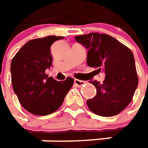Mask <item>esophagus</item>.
<instances>
[{
	"mask_svg": "<svg viewBox=\"0 0 148 148\" xmlns=\"http://www.w3.org/2000/svg\"><path fill=\"white\" fill-rule=\"evenodd\" d=\"M74 83L75 85H77L78 87H81V86H83L84 84H85V82L84 81H82V80H79V79H74Z\"/></svg>",
	"mask_w": 148,
	"mask_h": 148,
	"instance_id": "1",
	"label": "esophagus"
}]
</instances>
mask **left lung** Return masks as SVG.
<instances>
[{
    "instance_id": "8db88e82",
    "label": "left lung",
    "mask_w": 148,
    "mask_h": 148,
    "mask_svg": "<svg viewBox=\"0 0 148 148\" xmlns=\"http://www.w3.org/2000/svg\"><path fill=\"white\" fill-rule=\"evenodd\" d=\"M75 40L88 50V65L106 74L102 84L91 82L97 94L87 101L88 108L96 115L104 117L118 115L131 102L138 84L133 52L105 33L79 35Z\"/></svg>"
}]
</instances>
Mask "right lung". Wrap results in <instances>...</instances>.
<instances>
[{
  "label": "right lung",
  "mask_w": 148,
  "mask_h": 148,
  "mask_svg": "<svg viewBox=\"0 0 148 148\" xmlns=\"http://www.w3.org/2000/svg\"><path fill=\"white\" fill-rule=\"evenodd\" d=\"M64 37L47 36L28 41L11 61V83L20 104L28 112L47 115L60 107L74 79L56 81L45 73L52 64L50 47Z\"/></svg>",
  "instance_id": "obj_1"
}]
</instances>
